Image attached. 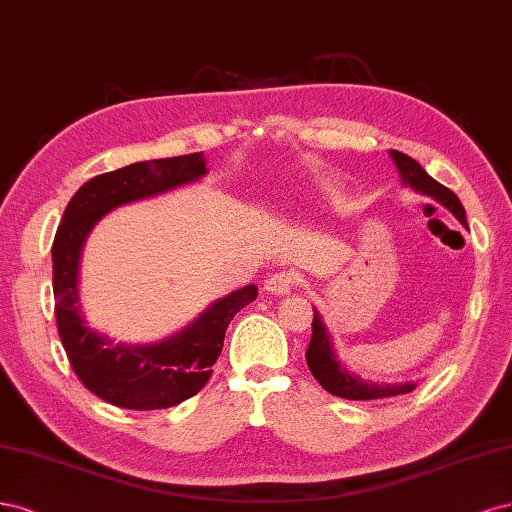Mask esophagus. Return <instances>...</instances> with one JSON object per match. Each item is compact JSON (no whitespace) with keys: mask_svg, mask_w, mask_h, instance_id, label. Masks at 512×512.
I'll return each mask as SVG.
<instances>
[{"mask_svg":"<svg viewBox=\"0 0 512 512\" xmlns=\"http://www.w3.org/2000/svg\"><path fill=\"white\" fill-rule=\"evenodd\" d=\"M300 283V278L291 274V272H276L266 280V291L274 295H285L289 293L295 285Z\"/></svg>","mask_w":512,"mask_h":512,"instance_id":"34e87169","label":"esophagus"}]
</instances>
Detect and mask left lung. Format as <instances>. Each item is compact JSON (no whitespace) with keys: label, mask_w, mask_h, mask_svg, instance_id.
I'll return each mask as SVG.
<instances>
[{"label":"left lung","mask_w":512,"mask_h":512,"mask_svg":"<svg viewBox=\"0 0 512 512\" xmlns=\"http://www.w3.org/2000/svg\"><path fill=\"white\" fill-rule=\"evenodd\" d=\"M391 157L395 161V168H398L402 176L404 185L412 187L417 193L434 197L438 204H442L444 208L455 214V219L461 225L468 227L466 210L451 189L440 185L438 180H434L430 174H427L412 157L400 151H391ZM312 310H315V317H312V338L306 349V364L312 376L317 378L319 385L325 391L338 395V398H344V400H381V398H393V395L410 393L417 387L415 383H395V385L372 383V381H366V378L357 376L355 372L346 370L334 353L332 340H329V332L321 315L317 312V308Z\"/></svg>","instance_id":"8db88e82"}]
</instances>
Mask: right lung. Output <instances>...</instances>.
<instances>
[{"instance_id":"obj_1","label":"right lung","mask_w":512,"mask_h":512,"mask_svg":"<svg viewBox=\"0 0 512 512\" xmlns=\"http://www.w3.org/2000/svg\"><path fill=\"white\" fill-rule=\"evenodd\" d=\"M204 153L138 161L82 185L63 212L53 240V293L59 338L78 381L97 398L129 410H159L185 402L208 383L225 329L257 298L249 285L214 302L183 332L157 344H121L85 323L78 298V261L85 238L121 204L193 183L206 174Z\"/></svg>"}]
</instances>
